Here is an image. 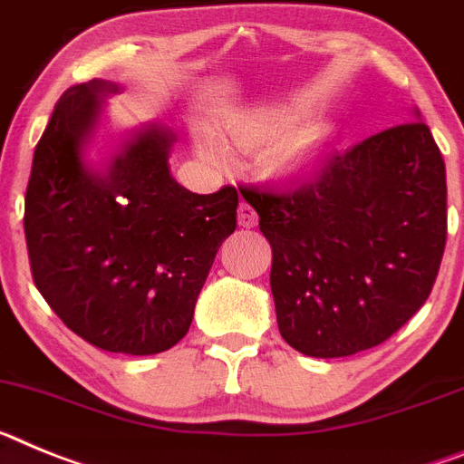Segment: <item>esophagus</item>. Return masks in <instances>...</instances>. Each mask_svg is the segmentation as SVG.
I'll use <instances>...</instances> for the list:
<instances>
[{
  "label": "esophagus",
  "instance_id": "esophagus-1",
  "mask_svg": "<svg viewBox=\"0 0 464 464\" xmlns=\"http://www.w3.org/2000/svg\"><path fill=\"white\" fill-rule=\"evenodd\" d=\"M237 224L245 228H255L259 224V215H256V209L252 208L249 203H240L237 205Z\"/></svg>",
  "mask_w": 464,
  "mask_h": 464
}]
</instances>
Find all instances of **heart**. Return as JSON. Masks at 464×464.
<instances>
[{"instance_id": "obj_1", "label": "heart", "mask_w": 464, "mask_h": 464, "mask_svg": "<svg viewBox=\"0 0 464 464\" xmlns=\"http://www.w3.org/2000/svg\"><path fill=\"white\" fill-rule=\"evenodd\" d=\"M301 104H273L237 114L221 123V142L237 149L266 148L261 168L273 177H301L315 170L332 142V128L324 121H301ZM212 132H200L198 149L209 159H221L224 147Z\"/></svg>"}]
</instances>
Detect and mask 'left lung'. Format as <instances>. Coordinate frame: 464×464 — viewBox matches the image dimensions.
Masks as SVG:
<instances>
[{
    "instance_id": "1",
    "label": "left lung",
    "mask_w": 464,
    "mask_h": 464,
    "mask_svg": "<svg viewBox=\"0 0 464 464\" xmlns=\"http://www.w3.org/2000/svg\"><path fill=\"white\" fill-rule=\"evenodd\" d=\"M273 247L282 338L310 357L388 341L427 301L446 247V165L409 121L287 188L237 187Z\"/></svg>"
}]
</instances>
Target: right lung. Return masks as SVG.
Listing matches in <instances>:
<instances>
[{
    "mask_svg": "<svg viewBox=\"0 0 464 464\" xmlns=\"http://www.w3.org/2000/svg\"><path fill=\"white\" fill-rule=\"evenodd\" d=\"M116 83L63 92L34 149L25 240L34 285L55 315L107 353L156 354L184 338L219 245L236 231L237 191L198 196L170 175L168 128L147 126L104 170L83 149Z\"/></svg>",
    "mask_w": 464,
    "mask_h": 464,
    "instance_id": "1",
    "label": "right lung"
}]
</instances>
